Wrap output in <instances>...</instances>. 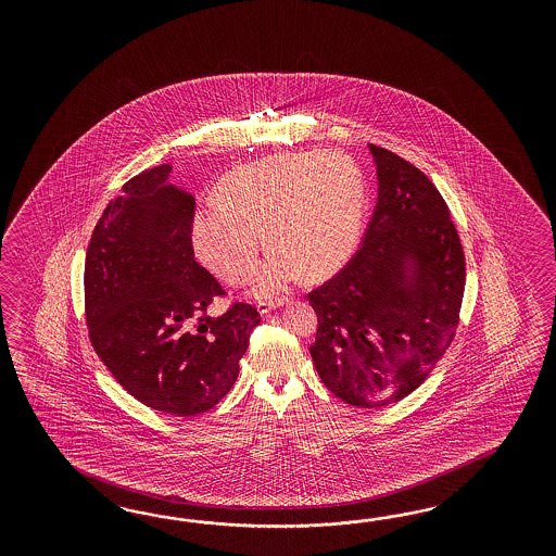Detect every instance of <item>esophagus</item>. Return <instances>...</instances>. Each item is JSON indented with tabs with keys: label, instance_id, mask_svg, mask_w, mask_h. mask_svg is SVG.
Listing matches in <instances>:
<instances>
[{
	"label": "esophagus",
	"instance_id": "obj_1",
	"mask_svg": "<svg viewBox=\"0 0 556 556\" xmlns=\"http://www.w3.org/2000/svg\"><path fill=\"white\" fill-rule=\"evenodd\" d=\"M286 302L283 300H275V302H261L256 305V309H258V314L261 316H267L270 309H279V307H283Z\"/></svg>",
	"mask_w": 556,
	"mask_h": 556
}]
</instances>
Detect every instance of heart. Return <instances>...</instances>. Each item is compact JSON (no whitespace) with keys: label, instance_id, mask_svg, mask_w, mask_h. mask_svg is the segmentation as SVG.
<instances>
[{"label":"heart","instance_id":"heart-1","mask_svg":"<svg viewBox=\"0 0 556 556\" xmlns=\"http://www.w3.org/2000/svg\"><path fill=\"white\" fill-rule=\"evenodd\" d=\"M216 203L193 212L189 238L203 267L228 286L253 275L261 235L269 258L254 277L267 298L309 277H326L351 256L363 226L365 186L358 168L334 151L273 154L228 173Z\"/></svg>","mask_w":556,"mask_h":556}]
</instances>
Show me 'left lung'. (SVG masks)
Segmentation results:
<instances>
[{"mask_svg":"<svg viewBox=\"0 0 556 556\" xmlns=\"http://www.w3.org/2000/svg\"><path fill=\"white\" fill-rule=\"evenodd\" d=\"M369 151L379 193L363 247L307 298L318 316L309 354L324 386L375 409L420 388L446 353L465 254L434 184L395 152Z\"/></svg>","mask_w":556,"mask_h":556,"instance_id":"obj_1","label":"left lung"}]
</instances>
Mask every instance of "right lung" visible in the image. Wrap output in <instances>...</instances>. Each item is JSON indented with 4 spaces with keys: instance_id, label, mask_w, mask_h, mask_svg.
<instances>
[{
    "instance_id": "add662e5",
    "label": "right lung",
    "mask_w": 556,
    "mask_h": 556,
    "mask_svg": "<svg viewBox=\"0 0 556 556\" xmlns=\"http://www.w3.org/2000/svg\"><path fill=\"white\" fill-rule=\"evenodd\" d=\"M170 170L136 175L103 210L85 258V316L119 386L140 404L187 418L232 389L261 316L249 303L203 316L224 291L193 258L195 198L168 181Z\"/></svg>"
}]
</instances>
